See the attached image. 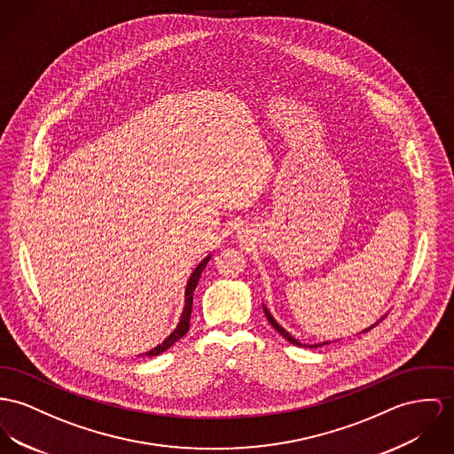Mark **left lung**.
<instances>
[{
  "label": "left lung",
  "instance_id": "1",
  "mask_svg": "<svg viewBox=\"0 0 454 454\" xmlns=\"http://www.w3.org/2000/svg\"><path fill=\"white\" fill-rule=\"evenodd\" d=\"M262 308H264V306H262ZM264 313H266V317H268V321H270V323H271V325H273V328H275V330H277V332H278L279 335H281V337H283V339H286V340H288V342H290V344H294V346H297V348H321V346H326V344H328V342H321V344H301V342H299V340H297V339H294V337H292V335H290V333H288V332H286V330H283V328H281V326H279L278 323H277V319H275V317H273V316H271V313H270V311H268V309H266V308H264ZM375 325H377V323H375ZM375 325H372V326H370V328H373V326H375ZM370 328H366V330H364V332H368V330H370Z\"/></svg>",
  "mask_w": 454,
  "mask_h": 454
}]
</instances>
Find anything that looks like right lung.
I'll return each mask as SVG.
<instances>
[{
	"mask_svg": "<svg viewBox=\"0 0 454 454\" xmlns=\"http://www.w3.org/2000/svg\"><path fill=\"white\" fill-rule=\"evenodd\" d=\"M210 255H207L197 268H195V271L192 273V277L188 279V283H186V290H184V309H183V314H181V319H179V323H177V326H176L175 332L162 342V344H159L157 348H153L152 350H148L145 356H157V354H160V352H164V350L169 349L175 342H177L181 337H184L186 335V332H188V328H190V316H192V306H193V292H195V288H197V283H199V279H200V275H202V271L206 270V266H207V262H209ZM143 356V354H141Z\"/></svg>",
	"mask_w": 454,
	"mask_h": 454,
	"instance_id": "obj_1",
	"label": "right lung"
}]
</instances>
